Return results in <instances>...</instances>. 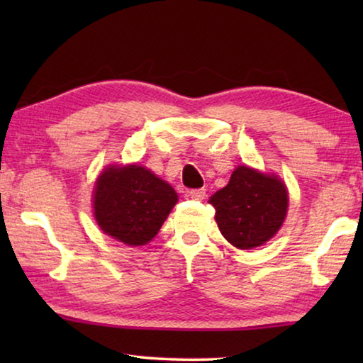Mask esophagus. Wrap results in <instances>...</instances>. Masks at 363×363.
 <instances>
[{
    "label": "esophagus",
    "instance_id": "obj_1",
    "mask_svg": "<svg viewBox=\"0 0 363 363\" xmlns=\"http://www.w3.org/2000/svg\"><path fill=\"white\" fill-rule=\"evenodd\" d=\"M190 196H192V199L196 201H201L206 196V190L205 189H194V190H190Z\"/></svg>",
    "mask_w": 363,
    "mask_h": 363
}]
</instances>
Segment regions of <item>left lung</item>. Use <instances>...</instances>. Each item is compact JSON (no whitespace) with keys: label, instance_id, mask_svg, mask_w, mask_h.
Returning a JSON list of instances; mask_svg holds the SVG:
<instances>
[{"label":"left lung","instance_id":"left-lung-1","mask_svg":"<svg viewBox=\"0 0 363 363\" xmlns=\"http://www.w3.org/2000/svg\"><path fill=\"white\" fill-rule=\"evenodd\" d=\"M220 233L233 247L251 250L270 240L284 224L288 190L275 174L238 167L224 189L211 195Z\"/></svg>","mask_w":363,"mask_h":363}]
</instances>
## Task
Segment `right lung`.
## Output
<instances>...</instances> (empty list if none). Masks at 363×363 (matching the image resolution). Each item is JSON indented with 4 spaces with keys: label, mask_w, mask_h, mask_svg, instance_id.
Masks as SVG:
<instances>
[{
    "label": "right lung",
    "mask_w": 363,
    "mask_h": 363,
    "mask_svg": "<svg viewBox=\"0 0 363 363\" xmlns=\"http://www.w3.org/2000/svg\"><path fill=\"white\" fill-rule=\"evenodd\" d=\"M177 203L168 182L139 164L108 167L96 181L94 218L107 235L130 247L149 243Z\"/></svg>",
    "instance_id": "right-lung-1"
}]
</instances>
